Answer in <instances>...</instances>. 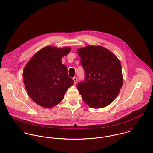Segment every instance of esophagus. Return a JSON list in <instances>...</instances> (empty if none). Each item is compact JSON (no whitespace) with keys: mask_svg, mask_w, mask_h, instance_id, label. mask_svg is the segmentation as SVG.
<instances>
[{"mask_svg":"<svg viewBox=\"0 0 153 153\" xmlns=\"http://www.w3.org/2000/svg\"><path fill=\"white\" fill-rule=\"evenodd\" d=\"M73 81H74V84H76V83L77 82V81H78V78H77V77H74V78H73Z\"/></svg>","mask_w":153,"mask_h":153,"instance_id":"esophagus-1","label":"esophagus"}]
</instances>
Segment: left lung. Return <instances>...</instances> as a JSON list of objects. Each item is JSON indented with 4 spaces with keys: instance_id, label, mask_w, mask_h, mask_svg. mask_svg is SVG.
Returning <instances> with one entry per match:
<instances>
[{
    "instance_id": "1",
    "label": "left lung",
    "mask_w": 153,
    "mask_h": 153,
    "mask_svg": "<svg viewBox=\"0 0 153 153\" xmlns=\"http://www.w3.org/2000/svg\"><path fill=\"white\" fill-rule=\"evenodd\" d=\"M85 71L84 82L77 88L84 101L92 108L109 105L123 86L121 64L109 50L101 46L90 45L78 49Z\"/></svg>"
}]
</instances>
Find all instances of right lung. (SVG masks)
Returning <instances> with one entry per match:
<instances>
[{
    "instance_id": "add662e5",
    "label": "right lung",
    "mask_w": 153,
    "mask_h": 153,
    "mask_svg": "<svg viewBox=\"0 0 153 153\" xmlns=\"http://www.w3.org/2000/svg\"><path fill=\"white\" fill-rule=\"evenodd\" d=\"M71 48L47 46L36 52L25 66L23 79L29 97L38 105L51 108L64 98L74 84L67 67L61 62Z\"/></svg>"
}]
</instances>
